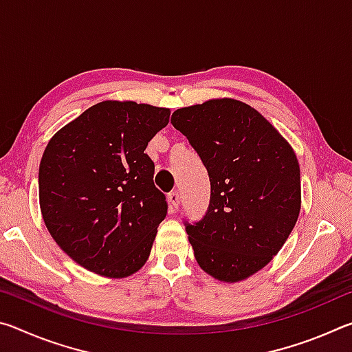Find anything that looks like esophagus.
<instances>
[{
  "label": "esophagus",
  "mask_w": 352,
  "mask_h": 352,
  "mask_svg": "<svg viewBox=\"0 0 352 352\" xmlns=\"http://www.w3.org/2000/svg\"><path fill=\"white\" fill-rule=\"evenodd\" d=\"M168 199H169V205L172 210H177L178 205H180V194H178L177 190H172V192H169Z\"/></svg>",
  "instance_id": "1"
}]
</instances>
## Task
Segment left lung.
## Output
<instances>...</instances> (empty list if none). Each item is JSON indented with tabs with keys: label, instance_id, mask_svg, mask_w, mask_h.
Here are the masks:
<instances>
[{
	"label": "left lung",
	"instance_id": "left-lung-1",
	"mask_svg": "<svg viewBox=\"0 0 352 352\" xmlns=\"http://www.w3.org/2000/svg\"><path fill=\"white\" fill-rule=\"evenodd\" d=\"M170 122L199 153L211 183L204 219L184 220L195 259L219 281H242L269 264L298 220L294 148L259 111L236 99L178 109Z\"/></svg>",
	"mask_w": 352,
	"mask_h": 352
}]
</instances>
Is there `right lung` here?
I'll use <instances>...</instances> for the list:
<instances>
[{"mask_svg": "<svg viewBox=\"0 0 352 352\" xmlns=\"http://www.w3.org/2000/svg\"><path fill=\"white\" fill-rule=\"evenodd\" d=\"M170 111L104 100L47 142L38 169L40 210L52 239L87 270L109 278L138 272L168 214L146 147Z\"/></svg>", "mask_w": 352, "mask_h": 352, "instance_id": "obj_1", "label": "right lung"}]
</instances>
